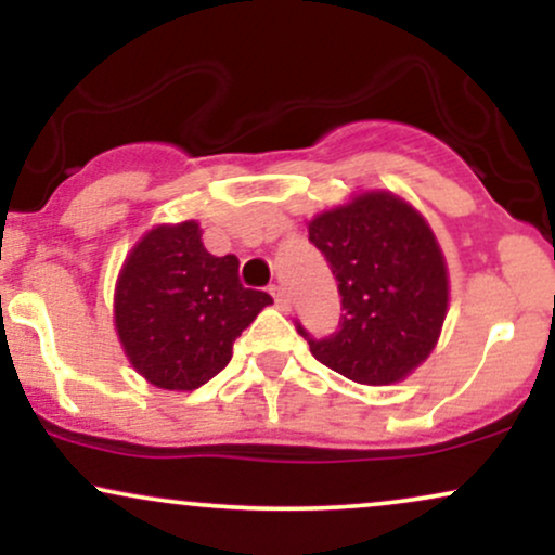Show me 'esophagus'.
<instances>
[{"label":"esophagus","instance_id":"obj_1","mask_svg":"<svg viewBox=\"0 0 555 555\" xmlns=\"http://www.w3.org/2000/svg\"><path fill=\"white\" fill-rule=\"evenodd\" d=\"M269 292H271L273 302H276L279 308H286V302H289V299H286V292H284V286H279V284H271V286H269Z\"/></svg>","mask_w":555,"mask_h":555}]
</instances>
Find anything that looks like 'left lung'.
Here are the masks:
<instances>
[{"mask_svg":"<svg viewBox=\"0 0 555 555\" xmlns=\"http://www.w3.org/2000/svg\"><path fill=\"white\" fill-rule=\"evenodd\" d=\"M308 232L344 310L328 336L295 321L313 358L367 386L415 371L436 347L449 302L443 256L423 216L391 193H365L318 216Z\"/></svg>","mask_w":555,"mask_h":555,"instance_id":"left-lung-1","label":"left lung"}]
</instances>
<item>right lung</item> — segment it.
Instances as JSON below:
<instances>
[{"instance_id":"right-lung-1","label":"right lung","mask_w":555,"mask_h":555,"mask_svg":"<svg viewBox=\"0 0 555 555\" xmlns=\"http://www.w3.org/2000/svg\"><path fill=\"white\" fill-rule=\"evenodd\" d=\"M269 292L240 282V260L203 247L195 221L156 227L119 273L114 323L132 367L158 388L193 391L232 360Z\"/></svg>"}]
</instances>
